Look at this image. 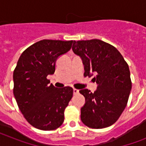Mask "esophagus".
Listing matches in <instances>:
<instances>
[{"instance_id": "1", "label": "esophagus", "mask_w": 146, "mask_h": 146, "mask_svg": "<svg viewBox=\"0 0 146 146\" xmlns=\"http://www.w3.org/2000/svg\"><path fill=\"white\" fill-rule=\"evenodd\" d=\"M73 95H76V94L79 93V90L78 89H73Z\"/></svg>"}]
</instances>
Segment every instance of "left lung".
Listing matches in <instances>:
<instances>
[{"label":"left lung","instance_id":"obj_1","mask_svg":"<svg viewBox=\"0 0 146 146\" xmlns=\"http://www.w3.org/2000/svg\"><path fill=\"white\" fill-rule=\"evenodd\" d=\"M72 50L84 65V76H92L97 89L80 92L86 103L81 108V120L93 129L110 127L118 120L127 106L132 89L130 72L118 50L99 39L73 42Z\"/></svg>","mask_w":146,"mask_h":146}]
</instances>
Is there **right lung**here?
<instances>
[{"instance_id":"1","label":"right lung","mask_w":146,"mask_h":146,"mask_svg":"<svg viewBox=\"0 0 146 146\" xmlns=\"http://www.w3.org/2000/svg\"><path fill=\"white\" fill-rule=\"evenodd\" d=\"M74 41L44 39L22 53L13 71V95L26 120L35 128L53 130L61 126L73 89H57L47 79L55 71L60 56L70 50Z\"/></svg>"}]
</instances>
